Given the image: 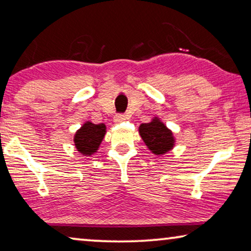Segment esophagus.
Here are the masks:
<instances>
[{"mask_svg":"<svg viewBox=\"0 0 251 251\" xmlns=\"http://www.w3.org/2000/svg\"><path fill=\"white\" fill-rule=\"evenodd\" d=\"M126 115H123V114H119V115H116L114 117V122L115 123H122L126 121Z\"/></svg>","mask_w":251,"mask_h":251,"instance_id":"34e87169","label":"esophagus"}]
</instances>
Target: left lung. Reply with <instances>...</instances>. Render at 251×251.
<instances>
[{
	"label": "left lung",
	"instance_id": "1",
	"mask_svg": "<svg viewBox=\"0 0 251 251\" xmlns=\"http://www.w3.org/2000/svg\"><path fill=\"white\" fill-rule=\"evenodd\" d=\"M138 132L150 151L155 155H162L174 148L173 132L158 117L153 118L152 122L141 124Z\"/></svg>",
	"mask_w": 251,
	"mask_h": 251
}]
</instances>
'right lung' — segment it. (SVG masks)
Here are the masks:
<instances>
[{
	"instance_id": "right-lung-1",
	"label": "right lung",
	"mask_w": 251,
	"mask_h": 251,
	"mask_svg": "<svg viewBox=\"0 0 251 251\" xmlns=\"http://www.w3.org/2000/svg\"><path fill=\"white\" fill-rule=\"evenodd\" d=\"M104 134H106L104 124H93L91 122L84 123L74 135L75 148L83 155H91L97 152L103 140Z\"/></svg>"
}]
</instances>
